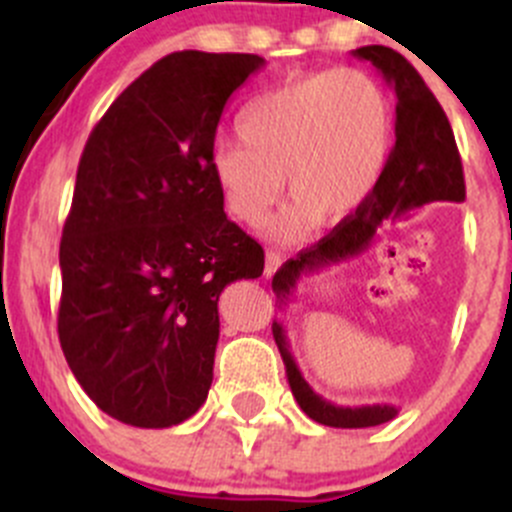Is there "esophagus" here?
<instances>
[{"label": "esophagus", "mask_w": 512, "mask_h": 512, "mask_svg": "<svg viewBox=\"0 0 512 512\" xmlns=\"http://www.w3.org/2000/svg\"><path fill=\"white\" fill-rule=\"evenodd\" d=\"M282 262H285V257H282L280 252H277V250H267V255H265V275L267 277L275 275V272L280 270Z\"/></svg>", "instance_id": "1"}]
</instances>
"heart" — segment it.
Here are the masks:
<instances>
[{
  "instance_id": "b5f03b06",
  "label": "heart",
  "mask_w": 512,
  "mask_h": 512,
  "mask_svg": "<svg viewBox=\"0 0 512 512\" xmlns=\"http://www.w3.org/2000/svg\"><path fill=\"white\" fill-rule=\"evenodd\" d=\"M237 131L245 149L218 146L210 156L223 210L257 225L285 178L294 200L270 232L292 240L317 220L339 225L369 203L394 143V106L374 76L344 66L265 91L242 111Z\"/></svg>"
}]
</instances>
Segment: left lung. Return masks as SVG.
<instances>
[{"instance_id": "1", "label": "left lung", "mask_w": 512, "mask_h": 512, "mask_svg": "<svg viewBox=\"0 0 512 512\" xmlns=\"http://www.w3.org/2000/svg\"><path fill=\"white\" fill-rule=\"evenodd\" d=\"M352 54L371 61L376 71L384 76L386 84L394 89L396 143L369 203L352 218L334 227L317 245L302 250L275 272L272 289L282 304H287L289 294L294 292L304 275L322 272L369 250L371 240L384 220L401 218L409 210L421 208L431 200L461 203L466 198V180H463V165L451 123L421 74L399 51L389 49V46H361ZM272 334H275L277 349L285 361L289 389H292L299 409L312 421L332 428H369L391 421L399 414V409L389 404L337 406L319 396L299 374L280 322H272Z\"/></svg>"}]
</instances>
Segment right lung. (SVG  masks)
<instances>
[{
    "mask_svg": "<svg viewBox=\"0 0 512 512\" xmlns=\"http://www.w3.org/2000/svg\"><path fill=\"white\" fill-rule=\"evenodd\" d=\"M262 66L257 54L163 56L81 153L59 247V342L89 399L128 426H178L205 404L220 292L265 270L210 173L227 98Z\"/></svg>",
    "mask_w": 512,
    "mask_h": 512,
    "instance_id": "right-lung-1",
    "label": "right lung"
}]
</instances>
